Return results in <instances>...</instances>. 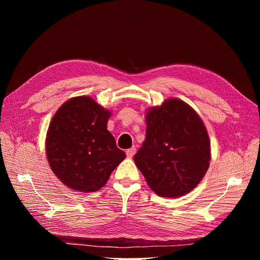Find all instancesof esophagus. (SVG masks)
Here are the masks:
<instances>
[{
  "mask_svg": "<svg viewBox=\"0 0 260 260\" xmlns=\"http://www.w3.org/2000/svg\"><path fill=\"white\" fill-rule=\"evenodd\" d=\"M136 151H137L136 147H131V148H129V149H127V151H125V154H127L128 157H132V156H135Z\"/></svg>",
  "mask_w": 260,
  "mask_h": 260,
  "instance_id": "1",
  "label": "esophagus"
}]
</instances>
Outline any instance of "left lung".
Returning a JSON list of instances; mask_svg holds the SVG:
<instances>
[{
    "label": "left lung",
    "instance_id": "left-lung-1",
    "mask_svg": "<svg viewBox=\"0 0 260 260\" xmlns=\"http://www.w3.org/2000/svg\"><path fill=\"white\" fill-rule=\"evenodd\" d=\"M146 138L135 155L148 186L162 198H179L198 185L210 161V144L200 116L169 99L146 115Z\"/></svg>",
    "mask_w": 260,
    "mask_h": 260
}]
</instances>
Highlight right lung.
I'll use <instances>...</instances> for the list:
<instances>
[{
    "instance_id": "add662e5",
    "label": "right lung",
    "mask_w": 260,
    "mask_h": 260,
    "mask_svg": "<svg viewBox=\"0 0 260 260\" xmlns=\"http://www.w3.org/2000/svg\"><path fill=\"white\" fill-rule=\"evenodd\" d=\"M111 113L89 96L62 104L50 123L46 155L62 183L80 192L103 187L125 157L107 130Z\"/></svg>"
}]
</instances>
